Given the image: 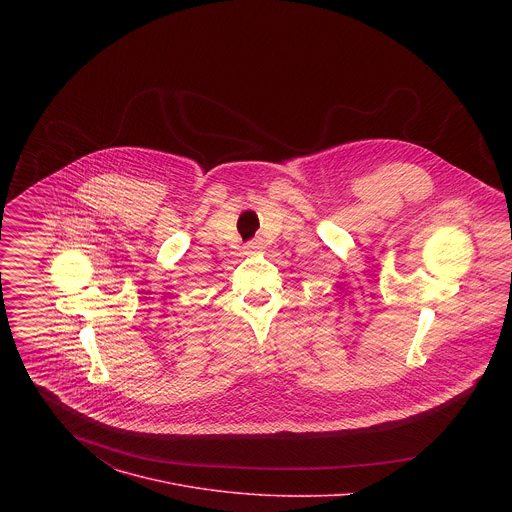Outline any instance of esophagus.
Instances as JSON below:
<instances>
[{
	"instance_id": "esophagus-1",
	"label": "esophagus",
	"mask_w": 512,
	"mask_h": 512,
	"mask_svg": "<svg viewBox=\"0 0 512 512\" xmlns=\"http://www.w3.org/2000/svg\"><path fill=\"white\" fill-rule=\"evenodd\" d=\"M244 250H246V254H254L256 250H260V242H258V240H252V242L246 244Z\"/></svg>"
}]
</instances>
